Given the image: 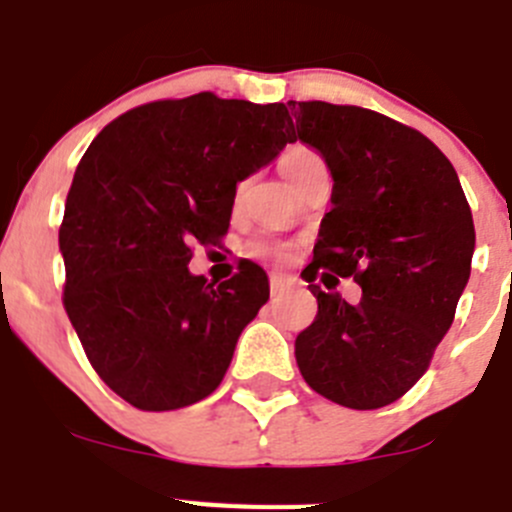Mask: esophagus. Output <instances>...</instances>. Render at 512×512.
I'll list each match as a JSON object with an SVG mask.
<instances>
[{"instance_id": "obj_1", "label": "esophagus", "mask_w": 512, "mask_h": 512, "mask_svg": "<svg viewBox=\"0 0 512 512\" xmlns=\"http://www.w3.org/2000/svg\"><path fill=\"white\" fill-rule=\"evenodd\" d=\"M288 285H290V280L283 278V275H270V293H273V296L283 293Z\"/></svg>"}]
</instances>
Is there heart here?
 <instances>
[{
    "instance_id": "heart-1",
    "label": "heart",
    "mask_w": 512,
    "mask_h": 512,
    "mask_svg": "<svg viewBox=\"0 0 512 512\" xmlns=\"http://www.w3.org/2000/svg\"><path fill=\"white\" fill-rule=\"evenodd\" d=\"M311 160H316V155L311 153V150H306V147H290V150H285L283 158H280V170H283L285 181H288L296 170H301L303 165L311 163ZM250 255L255 257H267V255H278V247L273 245V242H267V239H255L250 247Z\"/></svg>"
}]
</instances>
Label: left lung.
I'll return each mask as SVG.
<instances>
[{
  "label": "left lung",
  "mask_w": 512,
  "mask_h": 512,
  "mask_svg": "<svg viewBox=\"0 0 512 512\" xmlns=\"http://www.w3.org/2000/svg\"><path fill=\"white\" fill-rule=\"evenodd\" d=\"M290 114L334 178L301 273L319 313L296 339L298 370L331 403L375 411L421 380L454 321L472 270V211L454 165L413 127L326 101H296ZM321 272L354 277L363 301L321 291Z\"/></svg>",
  "instance_id": "left-lung-1"
}]
</instances>
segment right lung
Instances as JSON below:
<instances>
[{"instance_id":"right-lung-1","label":"right lung","mask_w":512,"mask_h":512,"mask_svg":"<svg viewBox=\"0 0 512 512\" xmlns=\"http://www.w3.org/2000/svg\"><path fill=\"white\" fill-rule=\"evenodd\" d=\"M293 135L283 104L201 91L124 112L78 163L58 232L63 308L96 375L140 411L214 393L270 298L255 262L219 285L188 262L193 245L222 242L237 183Z\"/></svg>"}]
</instances>
